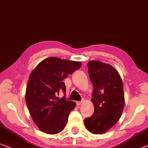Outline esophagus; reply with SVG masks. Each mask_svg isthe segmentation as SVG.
<instances>
[{
  "label": "esophagus",
  "instance_id": "esophagus-1",
  "mask_svg": "<svg viewBox=\"0 0 148 148\" xmlns=\"http://www.w3.org/2000/svg\"><path fill=\"white\" fill-rule=\"evenodd\" d=\"M82 103H83V101H78L76 102V105L78 106V107H79V106L82 105Z\"/></svg>",
  "mask_w": 148,
  "mask_h": 148
}]
</instances>
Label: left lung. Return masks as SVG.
<instances>
[{"instance_id":"left-lung-1","label":"left lung","mask_w":148,"mask_h":148,"mask_svg":"<svg viewBox=\"0 0 148 148\" xmlns=\"http://www.w3.org/2000/svg\"><path fill=\"white\" fill-rule=\"evenodd\" d=\"M88 73L93 85L92 103L95 111L84 119L87 130L102 134L116 123L125 107L123 83L119 74L109 64L92 60L88 64Z\"/></svg>"}]
</instances>
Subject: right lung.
I'll return each instance as SVG.
<instances>
[{
  "label": "right lung",
  "mask_w": 148,
  "mask_h": 148,
  "mask_svg": "<svg viewBox=\"0 0 148 148\" xmlns=\"http://www.w3.org/2000/svg\"><path fill=\"white\" fill-rule=\"evenodd\" d=\"M81 66L80 62L51 57L42 60L31 72L25 101L33 121L41 132L56 134L66 125L76 103L58 95L66 93L64 79Z\"/></svg>",
  "instance_id": "1"
}]
</instances>
